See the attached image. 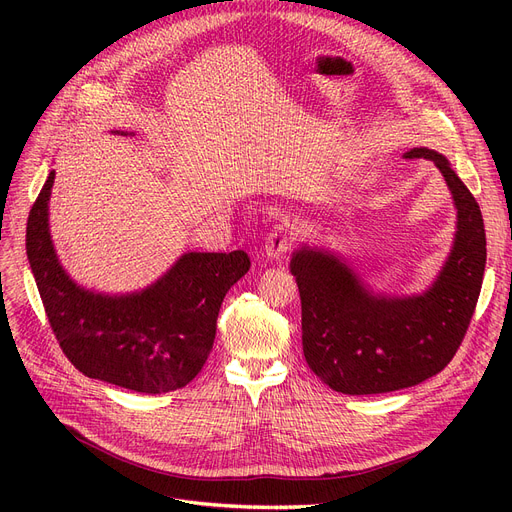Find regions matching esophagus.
<instances>
[{
    "label": "esophagus",
    "mask_w": 512,
    "mask_h": 512,
    "mask_svg": "<svg viewBox=\"0 0 512 512\" xmlns=\"http://www.w3.org/2000/svg\"><path fill=\"white\" fill-rule=\"evenodd\" d=\"M292 242H294L292 230L288 226H284V224L276 226L265 238V255H267V259H280L292 247Z\"/></svg>",
    "instance_id": "1"
}]
</instances>
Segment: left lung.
I'll return each instance as SVG.
<instances>
[{
    "label": "left lung",
    "instance_id": "1",
    "mask_svg": "<svg viewBox=\"0 0 512 512\" xmlns=\"http://www.w3.org/2000/svg\"><path fill=\"white\" fill-rule=\"evenodd\" d=\"M405 157L434 161L456 207L452 249L432 286L388 297L328 251L303 247L290 261L301 292L305 359L342 394L394 392L440 373L459 351L479 299L486 230L475 197L442 153L415 147Z\"/></svg>",
    "mask_w": 512,
    "mask_h": 512
}]
</instances>
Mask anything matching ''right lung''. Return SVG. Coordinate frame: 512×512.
<instances>
[{"mask_svg":"<svg viewBox=\"0 0 512 512\" xmlns=\"http://www.w3.org/2000/svg\"><path fill=\"white\" fill-rule=\"evenodd\" d=\"M49 172L26 222V255L41 301L68 361L87 378L143 394L184 388L197 378L232 284L249 272L245 251L184 253L141 292L110 297L78 286L58 261L47 205Z\"/></svg>","mask_w":512,"mask_h":512,"instance_id":"right-lung-1","label":"right lung"}]
</instances>
